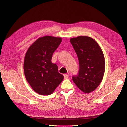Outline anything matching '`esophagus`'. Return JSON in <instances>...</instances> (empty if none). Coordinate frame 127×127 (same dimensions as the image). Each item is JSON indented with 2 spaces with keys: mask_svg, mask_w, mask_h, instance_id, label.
<instances>
[{
  "mask_svg": "<svg viewBox=\"0 0 127 127\" xmlns=\"http://www.w3.org/2000/svg\"><path fill=\"white\" fill-rule=\"evenodd\" d=\"M69 77V74H64V79H67Z\"/></svg>",
  "mask_w": 127,
  "mask_h": 127,
  "instance_id": "obj_1",
  "label": "esophagus"
}]
</instances>
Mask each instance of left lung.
<instances>
[{
	"mask_svg": "<svg viewBox=\"0 0 127 127\" xmlns=\"http://www.w3.org/2000/svg\"><path fill=\"white\" fill-rule=\"evenodd\" d=\"M77 55L79 63L78 75L72 80L84 93L95 90L103 78L105 61L100 46L94 39L87 36H79L70 40Z\"/></svg>",
	"mask_w": 127,
	"mask_h": 127,
	"instance_id": "obj_1",
	"label": "left lung"
}]
</instances>
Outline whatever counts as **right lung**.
<instances>
[{"instance_id":"1","label":"right lung","mask_w":127,"mask_h":127,"mask_svg":"<svg viewBox=\"0 0 127 127\" xmlns=\"http://www.w3.org/2000/svg\"><path fill=\"white\" fill-rule=\"evenodd\" d=\"M61 41L60 37H39L25 53L23 68L26 79L40 95L51 94L64 78L58 72L57 65L51 62L53 53Z\"/></svg>"}]
</instances>
